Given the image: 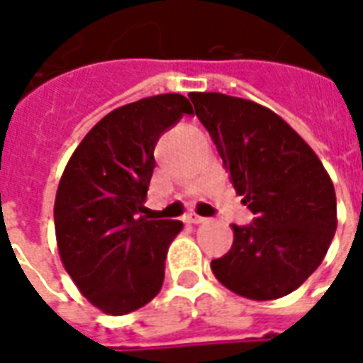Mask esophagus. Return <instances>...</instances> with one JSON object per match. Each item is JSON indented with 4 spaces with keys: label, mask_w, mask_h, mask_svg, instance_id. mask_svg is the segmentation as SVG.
Masks as SVG:
<instances>
[{
    "label": "esophagus",
    "mask_w": 363,
    "mask_h": 363,
    "mask_svg": "<svg viewBox=\"0 0 363 363\" xmlns=\"http://www.w3.org/2000/svg\"><path fill=\"white\" fill-rule=\"evenodd\" d=\"M184 221H186V223H194V225H198V223H204V221L208 220L202 218V216H196V213H186V216H184Z\"/></svg>",
    "instance_id": "34e87169"
}]
</instances>
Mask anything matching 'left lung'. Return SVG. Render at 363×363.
<instances>
[{"mask_svg": "<svg viewBox=\"0 0 363 363\" xmlns=\"http://www.w3.org/2000/svg\"><path fill=\"white\" fill-rule=\"evenodd\" d=\"M189 96L233 189L255 213L249 225H233V245L212 260V272L249 299L288 296L319 268L335 237L333 181L315 151L272 111L223 93Z\"/></svg>", "mask_w": 363, "mask_h": 363, "instance_id": "1", "label": "left lung"}]
</instances>
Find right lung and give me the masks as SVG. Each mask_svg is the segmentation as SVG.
Listing matches in <instances>:
<instances>
[{
    "label": "right lung",
    "instance_id": "1",
    "mask_svg": "<svg viewBox=\"0 0 363 363\" xmlns=\"http://www.w3.org/2000/svg\"><path fill=\"white\" fill-rule=\"evenodd\" d=\"M184 114L192 106L177 93L124 104L91 128L62 174L54 204L60 257L83 296L108 315L140 309L163 286L182 223L142 212L153 150Z\"/></svg>",
    "mask_w": 363,
    "mask_h": 363
}]
</instances>
